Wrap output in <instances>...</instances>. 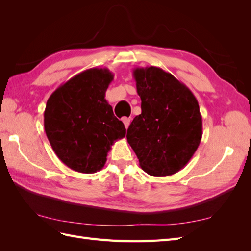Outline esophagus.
<instances>
[{
    "label": "esophagus",
    "instance_id": "esophagus-1",
    "mask_svg": "<svg viewBox=\"0 0 251 251\" xmlns=\"http://www.w3.org/2000/svg\"><path fill=\"white\" fill-rule=\"evenodd\" d=\"M123 121H124V124H125L126 128H127V127H128V126H130V124H131V118L124 117V118H123Z\"/></svg>",
    "mask_w": 251,
    "mask_h": 251
}]
</instances>
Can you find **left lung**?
<instances>
[{
    "label": "left lung",
    "mask_w": 251,
    "mask_h": 251,
    "mask_svg": "<svg viewBox=\"0 0 251 251\" xmlns=\"http://www.w3.org/2000/svg\"><path fill=\"white\" fill-rule=\"evenodd\" d=\"M141 114L126 139L141 169L154 177L176 174L191 160L202 138L199 103L184 83L158 67L133 71Z\"/></svg>",
    "instance_id": "obj_1"
}]
</instances>
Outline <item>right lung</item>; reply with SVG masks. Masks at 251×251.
<instances>
[{
	"mask_svg": "<svg viewBox=\"0 0 251 251\" xmlns=\"http://www.w3.org/2000/svg\"><path fill=\"white\" fill-rule=\"evenodd\" d=\"M114 75L107 68L82 71L59 86L47 100L44 126L56 156L85 174L100 171L111 146L126 127L105 100Z\"/></svg>",
	"mask_w": 251,
	"mask_h": 251,
	"instance_id": "1",
	"label": "right lung"
}]
</instances>
